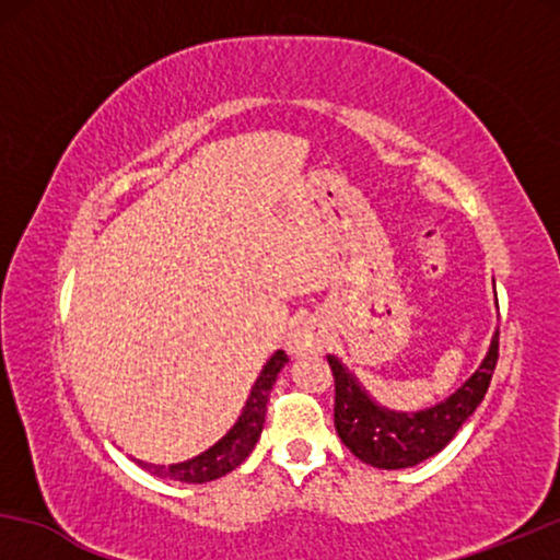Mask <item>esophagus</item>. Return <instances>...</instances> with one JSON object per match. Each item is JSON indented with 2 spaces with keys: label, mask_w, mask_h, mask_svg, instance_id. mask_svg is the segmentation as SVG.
<instances>
[{
  "label": "esophagus",
  "mask_w": 560,
  "mask_h": 560,
  "mask_svg": "<svg viewBox=\"0 0 560 560\" xmlns=\"http://www.w3.org/2000/svg\"><path fill=\"white\" fill-rule=\"evenodd\" d=\"M293 347L295 349H313V347H318L316 326H311V324L298 326V331L293 334Z\"/></svg>",
  "instance_id": "34e87169"
}]
</instances>
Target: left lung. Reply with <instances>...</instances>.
I'll use <instances>...</instances> for the list:
<instances>
[{
    "mask_svg": "<svg viewBox=\"0 0 560 560\" xmlns=\"http://www.w3.org/2000/svg\"><path fill=\"white\" fill-rule=\"evenodd\" d=\"M500 359V331L492 336L485 362L446 400L418 412L382 408L359 385V380L336 357H328L334 372L336 400L334 425L351 454L377 469H405L439 454L448 446L466 418L485 400Z\"/></svg>",
    "mask_w": 560,
    "mask_h": 560,
    "instance_id": "8db88e82",
    "label": "left lung"
}]
</instances>
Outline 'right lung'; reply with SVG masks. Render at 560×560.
Instances as JSON below:
<instances>
[{"label": "right lung", "mask_w": 560, "mask_h": 560, "mask_svg": "<svg viewBox=\"0 0 560 560\" xmlns=\"http://www.w3.org/2000/svg\"><path fill=\"white\" fill-rule=\"evenodd\" d=\"M288 362L285 351H275V354L267 359V364L259 372V377L252 385V393L244 402V408L236 418V423L229 428L226 435L213 443L211 448H206L203 454H198L188 462L180 464H171V466H160V464H148V462H137L142 469H148L150 474L163 479H175V481H188V485H203V481H213L224 474L234 471L244 458L252 454L255 443L262 433L265 425V412H267V402H270V389L278 380V374L282 366Z\"/></svg>", "instance_id": "right-lung-1"}]
</instances>
